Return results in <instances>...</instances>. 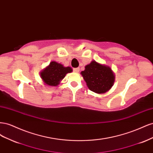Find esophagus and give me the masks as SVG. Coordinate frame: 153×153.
Instances as JSON below:
<instances>
[{
  "instance_id": "esophagus-1",
  "label": "esophagus",
  "mask_w": 153,
  "mask_h": 153,
  "mask_svg": "<svg viewBox=\"0 0 153 153\" xmlns=\"http://www.w3.org/2000/svg\"><path fill=\"white\" fill-rule=\"evenodd\" d=\"M80 71V68H73V71L75 73H78Z\"/></svg>"
}]
</instances>
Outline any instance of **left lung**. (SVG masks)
<instances>
[{
    "mask_svg": "<svg viewBox=\"0 0 153 153\" xmlns=\"http://www.w3.org/2000/svg\"><path fill=\"white\" fill-rule=\"evenodd\" d=\"M80 74L89 90L97 94L108 91L115 82V74L111 68L94 60L86 65Z\"/></svg>",
    "mask_w": 153,
    "mask_h": 153,
    "instance_id": "8db88e82",
    "label": "left lung"
}]
</instances>
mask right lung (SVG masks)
I'll use <instances>...</instances> for the list:
<instances>
[{"mask_svg":"<svg viewBox=\"0 0 153 153\" xmlns=\"http://www.w3.org/2000/svg\"><path fill=\"white\" fill-rule=\"evenodd\" d=\"M72 71L73 69L71 67H65L61 63L52 61L39 74L45 85L56 87L60 84V82L66 76L67 73Z\"/></svg>","mask_w":153,"mask_h":153,"instance_id":"1","label":"right lung"}]
</instances>
